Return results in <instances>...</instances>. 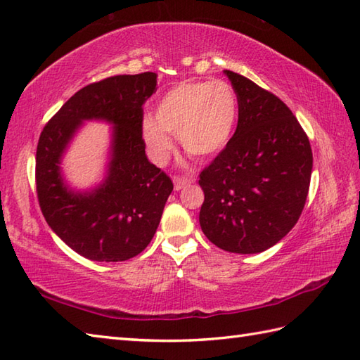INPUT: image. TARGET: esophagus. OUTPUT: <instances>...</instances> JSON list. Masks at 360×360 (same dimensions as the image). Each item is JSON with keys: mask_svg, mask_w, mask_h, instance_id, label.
Here are the masks:
<instances>
[{"mask_svg": "<svg viewBox=\"0 0 360 360\" xmlns=\"http://www.w3.org/2000/svg\"><path fill=\"white\" fill-rule=\"evenodd\" d=\"M193 182V179L190 178H174L173 184H174V190H182L184 187L190 186Z\"/></svg>", "mask_w": 360, "mask_h": 360, "instance_id": "obj_1", "label": "esophagus"}]
</instances>
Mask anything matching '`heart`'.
Masks as SVG:
<instances>
[{
	"mask_svg": "<svg viewBox=\"0 0 360 360\" xmlns=\"http://www.w3.org/2000/svg\"><path fill=\"white\" fill-rule=\"evenodd\" d=\"M238 122V98L226 82H186L168 89L145 119L142 137L151 159L165 164L173 150L172 136L190 156L207 160L223 151Z\"/></svg>",
	"mask_w": 360,
	"mask_h": 360,
	"instance_id": "obj_1",
	"label": "heart"
}]
</instances>
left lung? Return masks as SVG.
I'll return each instance as SVG.
<instances>
[{"instance_id":"8db88e82","label":"left lung","mask_w":360,"mask_h":360,"mask_svg":"<svg viewBox=\"0 0 360 360\" xmlns=\"http://www.w3.org/2000/svg\"><path fill=\"white\" fill-rule=\"evenodd\" d=\"M238 98V125L200 174V224L219 249L259 254L289 233L307 202L312 151L308 136L277 96L224 71Z\"/></svg>"}]
</instances>
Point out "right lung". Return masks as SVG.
I'll use <instances>...</instances> for the list:
<instances>
[{"mask_svg": "<svg viewBox=\"0 0 360 360\" xmlns=\"http://www.w3.org/2000/svg\"><path fill=\"white\" fill-rule=\"evenodd\" d=\"M158 74L114 75L77 91L48 125L37 147L35 179L46 223L74 252L93 262H125L148 246L173 190L151 164L142 139V105L155 93ZM112 125L109 164L93 189L67 184L65 150L85 121Z\"/></svg>", "mask_w": 360, "mask_h": 360, "instance_id": "obj_1", "label": "right lung"}]
</instances>
